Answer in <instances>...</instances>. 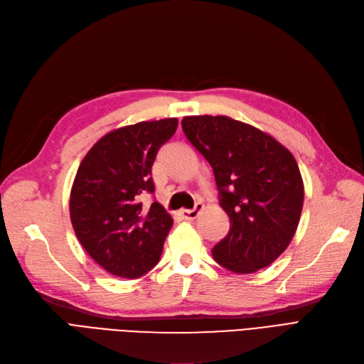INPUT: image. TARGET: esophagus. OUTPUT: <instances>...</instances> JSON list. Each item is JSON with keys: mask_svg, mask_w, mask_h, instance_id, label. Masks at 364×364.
Wrapping results in <instances>:
<instances>
[{"mask_svg": "<svg viewBox=\"0 0 364 364\" xmlns=\"http://www.w3.org/2000/svg\"><path fill=\"white\" fill-rule=\"evenodd\" d=\"M201 210H203V205H201V203H197L194 209H191V210H182L181 215H182L183 220L191 221V220H196V218L200 215Z\"/></svg>", "mask_w": 364, "mask_h": 364, "instance_id": "obj_1", "label": "esophagus"}]
</instances>
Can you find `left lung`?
Instances as JSON below:
<instances>
[{
    "mask_svg": "<svg viewBox=\"0 0 364 364\" xmlns=\"http://www.w3.org/2000/svg\"><path fill=\"white\" fill-rule=\"evenodd\" d=\"M182 129L210 164L228 235L215 245L218 264L254 273L294 237L304 188L293 154L261 129L228 116H185Z\"/></svg>",
    "mask_w": 364,
    "mask_h": 364,
    "instance_id": "obj_1",
    "label": "left lung"
}]
</instances>
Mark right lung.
Segmentation results:
<instances>
[{"label": "right lung", "mask_w": 364, "mask_h": 364, "mask_svg": "<svg viewBox=\"0 0 364 364\" xmlns=\"http://www.w3.org/2000/svg\"><path fill=\"white\" fill-rule=\"evenodd\" d=\"M178 119L143 121L101 137L85 155L70 194V218L85 251L110 274L136 279L156 266L171 216L154 201L152 164Z\"/></svg>", "instance_id": "right-lung-1"}]
</instances>
